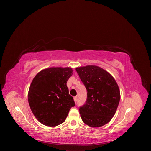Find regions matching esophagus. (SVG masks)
Masks as SVG:
<instances>
[{
	"instance_id": "esophagus-1",
	"label": "esophagus",
	"mask_w": 151,
	"mask_h": 151,
	"mask_svg": "<svg viewBox=\"0 0 151 151\" xmlns=\"http://www.w3.org/2000/svg\"><path fill=\"white\" fill-rule=\"evenodd\" d=\"M74 102L76 103L77 102V96L74 97Z\"/></svg>"
}]
</instances>
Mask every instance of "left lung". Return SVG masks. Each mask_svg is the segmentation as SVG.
<instances>
[{"mask_svg":"<svg viewBox=\"0 0 151 151\" xmlns=\"http://www.w3.org/2000/svg\"><path fill=\"white\" fill-rule=\"evenodd\" d=\"M87 89L86 102L79 108L83 122L91 127H100L110 122L116 111L120 91L115 79L97 65L76 67Z\"/></svg>","mask_w":151,"mask_h":151,"instance_id":"left-lung-1","label":"left lung"}]
</instances>
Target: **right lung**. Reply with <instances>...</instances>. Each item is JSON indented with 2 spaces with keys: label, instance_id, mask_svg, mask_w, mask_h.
I'll use <instances>...</instances> for the list:
<instances>
[{
  "label": "right lung",
  "instance_id": "add662e5",
  "mask_svg": "<svg viewBox=\"0 0 151 151\" xmlns=\"http://www.w3.org/2000/svg\"><path fill=\"white\" fill-rule=\"evenodd\" d=\"M72 72L68 67H48L40 71L32 81L28 103L34 116L43 125L56 127L61 124L70 109L75 106L67 86Z\"/></svg>",
  "mask_w": 151,
  "mask_h": 151
}]
</instances>
